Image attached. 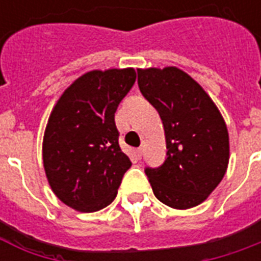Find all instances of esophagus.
I'll use <instances>...</instances> for the list:
<instances>
[{
  "instance_id": "34e87169",
  "label": "esophagus",
  "mask_w": 261,
  "mask_h": 261,
  "mask_svg": "<svg viewBox=\"0 0 261 261\" xmlns=\"http://www.w3.org/2000/svg\"><path fill=\"white\" fill-rule=\"evenodd\" d=\"M136 155H137V158L141 159V156H142V148H137V149H136Z\"/></svg>"
}]
</instances>
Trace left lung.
Masks as SVG:
<instances>
[{
  "label": "left lung",
  "mask_w": 261,
  "mask_h": 261,
  "mask_svg": "<svg viewBox=\"0 0 261 261\" xmlns=\"http://www.w3.org/2000/svg\"><path fill=\"white\" fill-rule=\"evenodd\" d=\"M138 86L158 110L166 159L145 173L159 201L176 210L201 204L229 164V134L222 114L201 85L176 67L137 69Z\"/></svg>",
  "instance_id": "obj_1"
}]
</instances>
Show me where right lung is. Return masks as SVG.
<instances>
[{
    "label": "right lung",
    "instance_id": "add662e5",
    "mask_svg": "<svg viewBox=\"0 0 261 261\" xmlns=\"http://www.w3.org/2000/svg\"><path fill=\"white\" fill-rule=\"evenodd\" d=\"M136 78L134 68L89 71L63 92L50 113L43 166L54 194L76 211L108 207L130 169L114 113Z\"/></svg>",
    "mask_w": 261,
    "mask_h": 261
}]
</instances>
